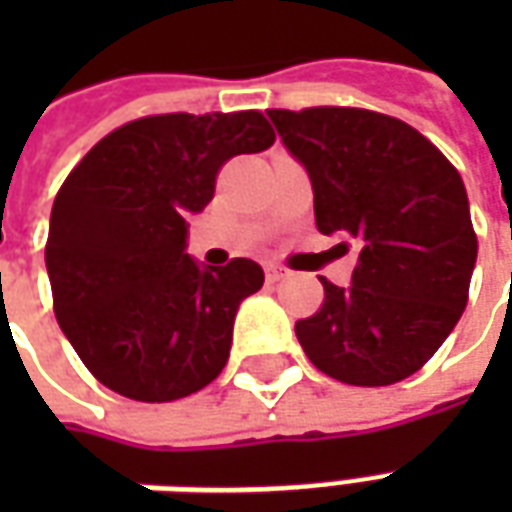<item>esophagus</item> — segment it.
<instances>
[{
	"label": "esophagus",
	"instance_id": "1",
	"mask_svg": "<svg viewBox=\"0 0 512 512\" xmlns=\"http://www.w3.org/2000/svg\"><path fill=\"white\" fill-rule=\"evenodd\" d=\"M285 277H288V271H282V268L274 266V263H271V266H266L268 282H279V279H285Z\"/></svg>",
	"mask_w": 512,
	"mask_h": 512
}]
</instances>
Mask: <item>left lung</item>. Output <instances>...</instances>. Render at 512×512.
<instances>
[{"label": "left lung", "instance_id": "1", "mask_svg": "<svg viewBox=\"0 0 512 512\" xmlns=\"http://www.w3.org/2000/svg\"><path fill=\"white\" fill-rule=\"evenodd\" d=\"M268 117L310 172L318 230L359 241L351 285L321 277V310L296 321L304 354L351 386L414 376L469 301L477 235L458 169L381 112L310 106Z\"/></svg>", "mask_w": 512, "mask_h": 512}]
</instances>
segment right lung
<instances>
[{"mask_svg": "<svg viewBox=\"0 0 512 512\" xmlns=\"http://www.w3.org/2000/svg\"><path fill=\"white\" fill-rule=\"evenodd\" d=\"M257 109L150 115L106 134L54 197L46 241L57 323L112 392L169 403L227 365L238 304L263 288L249 257L200 268L186 216L233 156L274 145Z\"/></svg>", "mask_w": 512, "mask_h": 512, "instance_id": "right-lung-1", "label": "right lung"}]
</instances>
